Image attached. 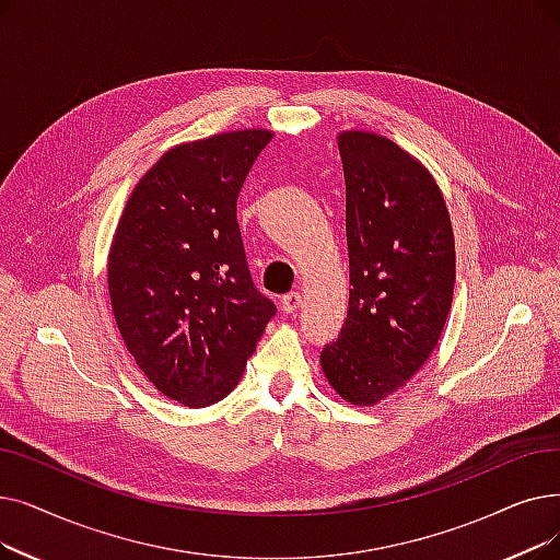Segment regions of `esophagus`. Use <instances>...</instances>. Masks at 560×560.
<instances>
[{
    "mask_svg": "<svg viewBox=\"0 0 560 560\" xmlns=\"http://www.w3.org/2000/svg\"><path fill=\"white\" fill-rule=\"evenodd\" d=\"M300 306H302V295L298 293V290H295V293H288V295L281 298L283 313H295Z\"/></svg>",
    "mask_w": 560,
    "mask_h": 560,
    "instance_id": "obj_1",
    "label": "esophagus"
}]
</instances>
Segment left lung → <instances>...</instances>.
Segmentation results:
<instances>
[{"label":"left lung","instance_id":"8db88e82","mask_svg":"<svg viewBox=\"0 0 560 560\" xmlns=\"http://www.w3.org/2000/svg\"><path fill=\"white\" fill-rule=\"evenodd\" d=\"M346 174L350 306L320 352L340 398L375 405L415 375L448 318L455 242L440 187L392 139L338 135Z\"/></svg>","mask_w":560,"mask_h":560}]
</instances>
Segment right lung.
Returning a JSON list of instances; mask_svg holds the SVG:
<instances>
[{
  "instance_id": "obj_1",
  "label": "right lung",
  "mask_w": 560,
  "mask_h": 560,
  "mask_svg": "<svg viewBox=\"0 0 560 560\" xmlns=\"http://www.w3.org/2000/svg\"><path fill=\"white\" fill-rule=\"evenodd\" d=\"M267 130L166 151L132 189L112 242V311L137 366L185 407L226 398L277 313L252 281L237 197Z\"/></svg>"
}]
</instances>
